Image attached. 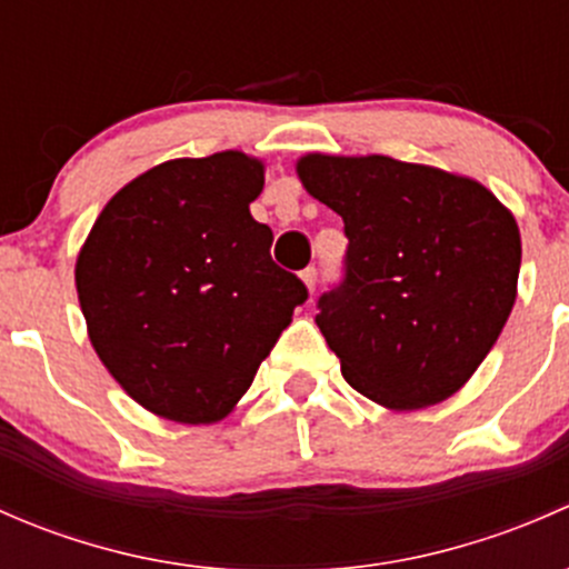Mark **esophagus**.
<instances>
[{
	"instance_id": "obj_1",
	"label": "esophagus",
	"mask_w": 569,
	"mask_h": 569,
	"mask_svg": "<svg viewBox=\"0 0 569 569\" xmlns=\"http://www.w3.org/2000/svg\"><path fill=\"white\" fill-rule=\"evenodd\" d=\"M302 280H306V286L308 289H317V283H319V269L317 267H308V269H302Z\"/></svg>"
}]
</instances>
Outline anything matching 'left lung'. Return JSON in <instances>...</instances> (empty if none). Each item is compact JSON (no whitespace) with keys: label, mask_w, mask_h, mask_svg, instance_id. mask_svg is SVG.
Returning a JSON list of instances; mask_svg holds the SVG:
<instances>
[{"label":"left lung","mask_w":569,"mask_h":569,"mask_svg":"<svg viewBox=\"0 0 569 569\" xmlns=\"http://www.w3.org/2000/svg\"><path fill=\"white\" fill-rule=\"evenodd\" d=\"M297 173L349 239L341 280L317 302L343 380L393 410L460 391L512 313L515 217L470 178L391 157L311 153Z\"/></svg>","instance_id":"obj_1"}]
</instances>
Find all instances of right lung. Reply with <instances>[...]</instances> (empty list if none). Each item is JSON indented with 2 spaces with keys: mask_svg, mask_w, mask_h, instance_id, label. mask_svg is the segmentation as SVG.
Returning a JSON list of instances; mask_svg holds the SVG:
<instances>
[{
  "mask_svg": "<svg viewBox=\"0 0 569 569\" xmlns=\"http://www.w3.org/2000/svg\"><path fill=\"white\" fill-rule=\"evenodd\" d=\"M261 187V162L239 151L164 162L109 200L79 252L90 341L157 416L226 418L308 300L252 220Z\"/></svg>",
  "mask_w": 569,
  "mask_h": 569,
  "instance_id": "obj_1",
  "label": "right lung"
}]
</instances>
